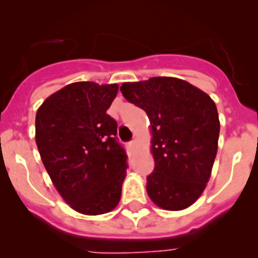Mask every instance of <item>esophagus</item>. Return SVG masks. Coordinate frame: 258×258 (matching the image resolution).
<instances>
[{
    "label": "esophagus",
    "instance_id": "obj_1",
    "mask_svg": "<svg viewBox=\"0 0 258 258\" xmlns=\"http://www.w3.org/2000/svg\"><path fill=\"white\" fill-rule=\"evenodd\" d=\"M130 147H131L132 150H137V148L140 147V142L137 141V140H134V141H132L131 144H130Z\"/></svg>",
    "mask_w": 258,
    "mask_h": 258
}]
</instances>
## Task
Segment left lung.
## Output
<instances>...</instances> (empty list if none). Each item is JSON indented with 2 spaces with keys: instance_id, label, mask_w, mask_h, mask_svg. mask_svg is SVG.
<instances>
[{
  "instance_id": "1",
  "label": "left lung",
  "mask_w": 258,
  "mask_h": 258,
  "mask_svg": "<svg viewBox=\"0 0 258 258\" xmlns=\"http://www.w3.org/2000/svg\"><path fill=\"white\" fill-rule=\"evenodd\" d=\"M119 90L150 119L155 170L147 177L148 196L162 210L187 209L206 188L217 155L220 119L215 102L176 77L124 82Z\"/></svg>"
}]
</instances>
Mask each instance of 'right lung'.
Returning a JSON list of instances; mask_svg holds the SVG:
<instances>
[{
    "mask_svg": "<svg viewBox=\"0 0 258 258\" xmlns=\"http://www.w3.org/2000/svg\"><path fill=\"white\" fill-rule=\"evenodd\" d=\"M118 85L74 82L52 93L36 113V145L63 201L82 215H103L118 205L126 153L117 122L106 111Z\"/></svg>",
    "mask_w": 258,
    "mask_h": 258,
    "instance_id": "right-lung-1",
    "label": "right lung"
}]
</instances>
